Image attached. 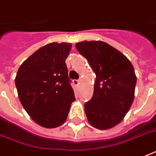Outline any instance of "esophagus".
<instances>
[{"label":"esophagus","instance_id":"34e87169","mask_svg":"<svg viewBox=\"0 0 156 156\" xmlns=\"http://www.w3.org/2000/svg\"><path fill=\"white\" fill-rule=\"evenodd\" d=\"M79 83H80V81L79 80H73V83L74 84L75 86H78L79 85Z\"/></svg>","mask_w":156,"mask_h":156}]
</instances>
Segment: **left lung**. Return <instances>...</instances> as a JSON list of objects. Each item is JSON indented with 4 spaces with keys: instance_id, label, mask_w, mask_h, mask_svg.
I'll return each mask as SVG.
<instances>
[{
    "instance_id": "obj_1",
    "label": "left lung",
    "mask_w": 156,
    "mask_h": 156,
    "mask_svg": "<svg viewBox=\"0 0 156 156\" xmlns=\"http://www.w3.org/2000/svg\"><path fill=\"white\" fill-rule=\"evenodd\" d=\"M75 46L96 74L92 98L84 104L88 121L98 129L112 128L133 104L137 83L133 65L104 41H83Z\"/></svg>"
}]
</instances>
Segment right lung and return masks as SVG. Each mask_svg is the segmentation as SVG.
I'll use <instances>...</instances> for the list:
<instances>
[{
	"label": "right lung",
	"instance_id": "add662e5",
	"mask_svg": "<svg viewBox=\"0 0 156 156\" xmlns=\"http://www.w3.org/2000/svg\"><path fill=\"white\" fill-rule=\"evenodd\" d=\"M69 43L43 46L23 61L15 78L20 102L30 118L44 128H56L66 121L75 100L66 60Z\"/></svg>",
	"mask_w": 156,
	"mask_h": 156
}]
</instances>
